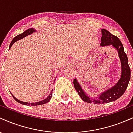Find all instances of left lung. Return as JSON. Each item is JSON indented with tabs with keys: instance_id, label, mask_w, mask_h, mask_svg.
Segmentation results:
<instances>
[{
	"instance_id": "left-lung-1",
	"label": "left lung",
	"mask_w": 133,
	"mask_h": 133,
	"mask_svg": "<svg viewBox=\"0 0 133 133\" xmlns=\"http://www.w3.org/2000/svg\"><path fill=\"white\" fill-rule=\"evenodd\" d=\"M101 31L102 37L101 45L102 46L112 45L116 49L118 52L119 57L121 62L122 69L121 77L120 79L115 86L103 92L98 98L94 99H92L88 97L86 93L84 92L80 84L76 79H74V82H73L74 88L78 93L81 98L82 99V100L86 103H94L96 104L108 103L109 102L114 101L119 98L126 91L131 78V70L129 64H128L127 55L125 53L124 47H123L121 41L118 37L112 35V34L106 29H102Z\"/></svg>"
}]
</instances>
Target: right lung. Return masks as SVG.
I'll use <instances>...</instances> for the list:
<instances>
[{"label": "right lung", "mask_w": 133, "mask_h": 133, "mask_svg": "<svg viewBox=\"0 0 133 133\" xmlns=\"http://www.w3.org/2000/svg\"><path fill=\"white\" fill-rule=\"evenodd\" d=\"M35 31H36V30L34 29L33 28H30V29H27V30H25V31H24L23 33L21 34L17 35V36H16V37L14 38L13 40L12 41L11 43H10V46H9V49H10V47H11V46L13 45L14 43L15 42H16L17 41L20 40V39H22V38H24V37H25V36H28V35H30V34L33 33L34 32H35ZM52 92H51V94H49V96L46 99H45L41 101L37 102V103H25V102H22V101H21L18 100L17 99H16V97H15L13 95H12V96H13L14 99L16 100L17 102H18V103H19L20 104H24V105H28V106H38V105L44 104H45V103H48V102L50 101V99H51L52 95Z\"/></svg>", "instance_id": "obj_1"}]
</instances>
